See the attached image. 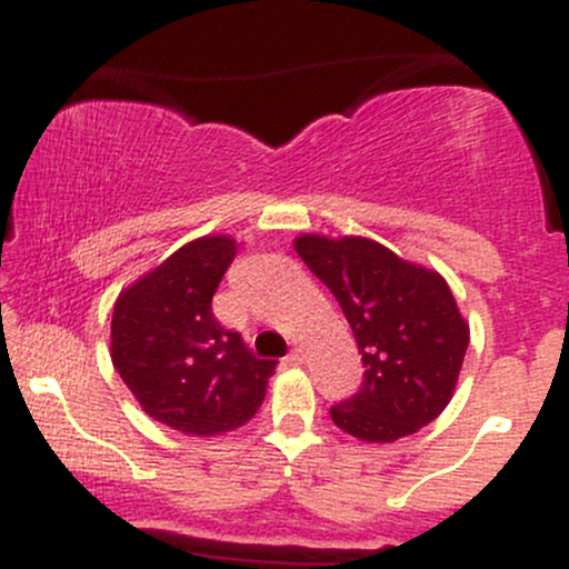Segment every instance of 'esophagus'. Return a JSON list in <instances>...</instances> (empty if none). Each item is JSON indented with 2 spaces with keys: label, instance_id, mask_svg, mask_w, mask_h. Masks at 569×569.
I'll list each match as a JSON object with an SVG mask.
<instances>
[{
  "label": "esophagus",
  "instance_id": "obj_1",
  "mask_svg": "<svg viewBox=\"0 0 569 569\" xmlns=\"http://www.w3.org/2000/svg\"><path fill=\"white\" fill-rule=\"evenodd\" d=\"M286 361H289L291 367H302V363H305V350L302 348H293L289 352V358H286Z\"/></svg>",
  "mask_w": 569,
  "mask_h": 569
}]
</instances>
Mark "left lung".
<instances>
[{
	"mask_svg": "<svg viewBox=\"0 0 569 569\" xmlns=\"http://www.w3.org/2000/svg\"><path fill=\"white\" fill-rule=\"evenodd\" d=\"M329 286L363 356V388L331 409L339 430L390 443L433 422L452 401L471 326L439 270L409 262L363 234L293 238Z\"/></svg>",
	"mask_w": 569,
	"mask_h": 569,
	"instance_id": "obj_1",
	"label": "left lung"
}]
</instances>
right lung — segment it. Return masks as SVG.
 <instances>
[{
    "label": "right lung",
    "mask_w": 569,
    "mask_h": 569,
    "mask_svg": "<svg viewBox=\"0 0 569 569\" xmlns=\"http://www.w3.org/2000/svg\"><path fill=\"white\" fill-rule=\"evenodd\" d=\"M234 253L232 234H202L128 283L114 302V369L152 420L184 436L206 439L246 426L278 367L253 358L240 335L213 318L211 299Z\"/></svg>",
    "instance_id": "1"
}]
</instances>
